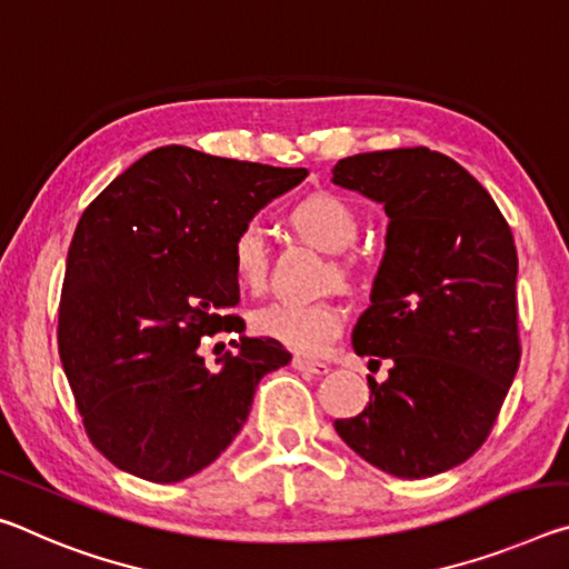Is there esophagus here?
<instances>
[{"mask_svg":"<svg viewBox=\"0 0 569 569\" xmlns=\"http://www.w3.org/2000/svg\"><path fill=\"white\" fill-rule=\"evenodd\" d=\"M293 369H299L303 375H327L329 372V365L323 362H313V359H306V357H293Z\"/></svg>","mask_w":569,"mask_h":569,"instance_id":"esophagus-1","label":"esophagus"}]
</instances>
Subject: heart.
Instances as JSON below:
<instances>
[{"label":"heart","mask_w":569,"mask_h":569,"mask_svg":"<svg viewBox=\"0 0 569 569\" xmlns=\"http://www.w3.org/2000/svg\"><path fill=\"white\" fill-rule=\"evenodd\" d=\"M288 220L296 232L327 252H347L359 240V214L337 194H311L293 207ZM230 263L238 281L248 291H263L268 281L270 248L263 224L242 222L230 240ZM333 276L349 281L355 276L351 260H337ZM252 327L263 337L281 341L299 355L319 357L339 339L345 327V311L331 301H291L281 299L252 313Z\"/></svg>","instance_id":"1"}]
</instances>
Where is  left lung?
I'll return each mask as SVG.
<instances>
[{"label":"left lung","instance_id":"obj_1","mask_svg":"<svg viewBox=\"0 0 569 569\" xmlns=\"http://www.w3.org/2000/svg\"><path fill=\"white\" fill-rule=\"evenodd\" d=\"M331 182L390 218L372 306L351 331L390 377H367L369 405L333 428L380 471L428 479L483 446L519 369L513 236L491 194L426 147L347 157Z\"/></svg>","mask_w":569,"mask_h":569}]
</instances>
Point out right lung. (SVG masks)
<instances>
[{"label":"right lung","instance_id":"right-lung-1","mask_svg":"<svg viewBox=\"0 0 569 569\" xmlns=\"http://www.w3.org/2000/svg\"><path fill=\"white\" fill-rule=\"evenodd\" d=\"M306 174L161 147L86 207L58 349L90 443L116 468L151 483L200 473L246 426L263 375L291 362L281 341L242 333L230 240ZM218 330L239 339L212 370L196 347Z\"/></svg>","mask_w":569,"mask_h":569}]
</instances>
